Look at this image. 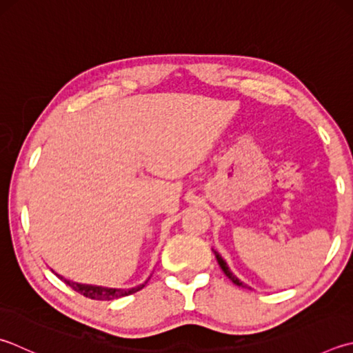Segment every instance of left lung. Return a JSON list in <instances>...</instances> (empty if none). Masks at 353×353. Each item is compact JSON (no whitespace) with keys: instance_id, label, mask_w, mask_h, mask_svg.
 Here are the masks:
<instances>
[{"instance_id":"1","label":"left lung","mask_w":353,"mask_h":353,"mask_svg":"<svg viewBox=\"0 0 353 353\" xmlns=\"http://www.w3.org/2000/svg\"><path fill=\"white\" fill-rule=\"evenodd\" d=\"M213 252H214V256H216V259H217V262H219V265H221V268H222V272L227 274V278H228V279H232V283H233V284H236V285H239V287H243V288H250V290H252V287H248L247 284H243V283H242V281H239L238 278H236V276H234V274L232 273V270H230V268H228V265H227V262L222 259V256H221L219 253H217V252H216V250H213Z\"/></svg>"}]
</instances>
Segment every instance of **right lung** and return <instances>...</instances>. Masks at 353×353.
Returning a JSON list of instances; mask_svg holds the SVG:
<instances>
[{
	"label": "right lung",
	"instance_id": "right-lung-1",
	"mask_svg": "<svg viewBox=\"0 0 353 353\" xmlns=\"http://www.w3.org/2000/svg\"><path fill=\"white\" fill-rule=\"evenodd\" d=\"M61 281H65V284L69 285L72 290L81 293L83 296L91 298V299H97V301H112L121 296H128V294H132L139 290H142L145 284L134 287V288H128V290H121V288H106V287H99V285H88V284H79V283H72V281H68L65 278H60Z\"/></svg>",
	"mask_w": 353,
	"mask_h": 353
}]
</instances>
